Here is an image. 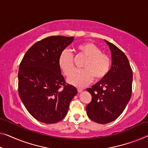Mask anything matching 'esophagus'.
I'll list each match as a JSON object with an SVG mask.
<instances>
[{
	"instance_id": "obj_1",
	"label": "esophagus",
	"mask_w": 148,
	"mask_h": 148,
	"mask_svg": "<svg viewBox=\"0 0 148 148\" xmlns=\"http://www.w3.org/2000/svg\"><path fill=\"white\" fill-rule=\"evenodd\" d=\"M77 90H78V93H80V92H82L83 91V89H82V88H77Z\"/></svg>"
}]
</instances>
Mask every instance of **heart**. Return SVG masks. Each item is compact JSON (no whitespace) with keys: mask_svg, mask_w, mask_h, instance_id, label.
<instances>
[{"mask_svg":"<svg viewBox=\"0 0 148 148\" xmlns=\"http://www.w3.org/2000/svg\"><path fill=\"white\" fill-rule=\"evenodd\" d=\"M79 54L86 57L82 65L83 69L76 70L70 74L74 68V56L69 50H65L59 56L58 64L66 76L70 74L68 82L78 87L88 84L93 78L98 81L106 76L110 67V56L101 52L98 46L92 42H85L76 48Z\"/></svg>","mask_w":148,"mask_h":148,"instance_id":"b5f03b06","label":"heart"}]
</instances>
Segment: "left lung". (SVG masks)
<instances>
[{"label":"left lung","instance_id":"left-lung-1","mask_svg":"<svg viewBox=\"0 0 148 148\" xmlns=\"http://www.w3.org/2000/svg\"><path fill=\"white\" fill-rule=\"evenodd\" d=\"M112 55V67L104 78L88 88L92 100L86 106L92 121L105 124L116 120L130 100L133 73L127 56L114 44L105 40Z\"/></svg>","mask_w":148,"mask_h":148}]
</instances>
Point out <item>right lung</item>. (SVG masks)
Listing matches in <instances>:
<instances>
[{"label": "right lung", "mask_w": 148, "mask_h": 148, "mask_svg": "<svg viewBox=\"0 0 148 148\" xmlns=\"http://www.w3.org/2000/svg\"><path fill=\"white\" fill-rule=\"evenodd\" d=\"M74 37L52 36L37 42L24 56L18 70V94L26 110L40 122L54 123L67 114L77 94L66 82L58 64Z\"/></svg>", "instance_id": "1"}]
</instances>
